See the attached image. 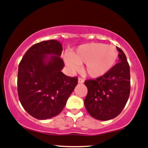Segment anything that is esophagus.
Masks as SVG:
<instances>
[{
    "label": "esophagus",
    "mask_w": 148,
    "mask_h": 148,
    "mask_svg": "<svg viewBox=\"0 0 148 148\" xmlns=\"http://www.w3.org/2000/svg\"><path fill=\"white\" fill-rule=\"evenodd\" d=\"M78 83H79V84H82V83H84V79L82 78H80V77H79L78 78Z\"/></svg>",
    "instance_id": "esophagus-1"
}]
</instances>
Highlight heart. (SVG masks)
I'll return each instance as SVG.
<instances>
[{
    "mask_svg": "<svg viewBox=\"0 0 148 148\" xmlns=\"http://www.w3.org/2000/svg\"><path fill=\"white\" fill-rule=\"evenodd\" d=\"M118 56V50L114 45L93 42L78 46L71 55L65 56L64 61L71 71H77L79 65L86 64V74L97 78L106 74L114 67Z\"/></svg>",
    "mask_w": 148,
    "mask_h": 148,
    "instance_id": "obj_1",
    "label": "heart"
}]
</instances>
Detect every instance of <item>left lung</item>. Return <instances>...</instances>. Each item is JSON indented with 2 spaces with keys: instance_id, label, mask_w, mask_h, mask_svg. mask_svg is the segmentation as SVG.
<instances>
[{
  "instance_id": "1",
  "label": "left lung",
  "mask_w": 148,
  "mask_h": 148,
  "mask_svg": "<svg viewBox=\"0 0 148 148\" xmlns=\"http://www.w3.org/2000/svg\"><path fill=\"white\" fill-rule=\"evenodd\" d=\"M116 48L119 62L102 77L84 82L87 87L84 106L93 118L100 121L116 117L130 97V65L122 50Z\"/></svg>"
}]
</instances>
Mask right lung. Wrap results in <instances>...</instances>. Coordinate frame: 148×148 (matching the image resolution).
Instances as JSON below:
<instances>
[{"label": "right lung", "mask_w": 148, "mask_h": 148, "mask_svg": "<svg viewBox=\"0 0 148 148\" xmlns=\"http://www.w3.org/2000/svg\"><path fill=\"white\" fill-rule=\"evenodd\" d=\"M62 45L55 40L34 44L23 56L18 69L20 103L34 118L45 120L58 116L77 84V77L65 75L61 58Z\"/></svg>", "instance_id": "obj_1"}]
</instances>
